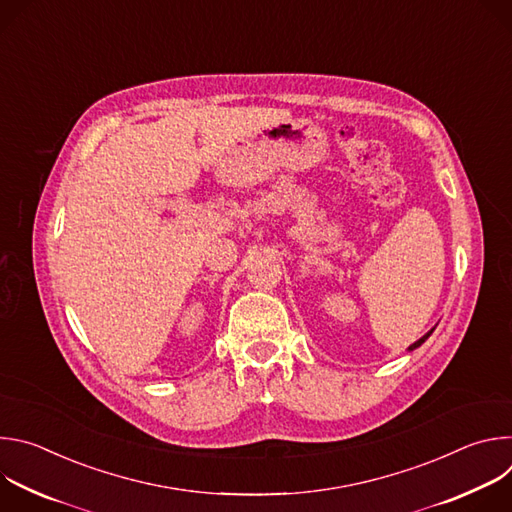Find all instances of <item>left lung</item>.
Instances as JSON below:
<instances>
[{"label": "left lung", "instance_id": "1", "mask_svg": "<svg viewBox=\"0 0 512 512\" xmlns=\"http://www.w3.org/2000/svg\"><path fill=\"white\" fill-rule=\"evenodd\" d=\"M431 332H433V330H431ZM431 332H427V334H425V336H421V338H419V340H417V342H415V344H411V346H409V350H413V348H417V346H421V344H423V342H425V340H427V338H429V336H431Z\"/></svg>", "mask_w": 512, "mask_h": 512}]
</instances>
